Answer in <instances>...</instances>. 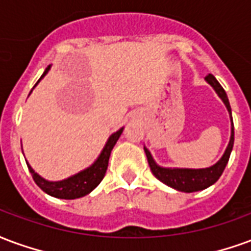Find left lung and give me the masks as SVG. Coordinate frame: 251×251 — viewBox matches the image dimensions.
<instances>
[{
    "label": "left lung",
    "instance_id": "obj_1",
    "mask_svg": "<svg viewBox=\"0 0 251 251\" xmlns=\"http://www.w3.org/2000/svg\"><path fill=\"white\" fill-rule=\"evenodd\" d=\"M204 78L214 88V91L218 93L219 98L222 99V101L225 103L228 113H230V119H231V136H230V142H228L227 148H226L222 158L219 159L214 166L207 168H198V170H194V168H166L160 167V166L155 163L151 152L144 147V152L147 155L148 164H150V168L155 175V178H158L160 182H163L164 184H167L170 187L175 188L178 191H183V193L201 191V190H204V188L210 187L211 184L215 183L219 179V176L222 175L223 170L227 164L230 153H231V150H233L234 146V124L227 95H226L222 85L217 81V78L214 77L213 75H207Z\"/></svg>",
    "mask_w": 251,
    "mask_h": 251
}]
</instances>
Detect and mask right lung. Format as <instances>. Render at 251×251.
<instances>
[{
	"label": "right lung",
	"mask_w": 251,
	"mask_h": 251,
	"mask_svg": "<svg viewBox=\"0 0 251 251\" xmlns=\"http://www.w3.org/2000/svg\"><path fill=\"white\" fill-rule=\"evenodd\" d=\"M50 69V65H48V68L45 69V72L43 73V76L40 77V80L48 73V71ZM38 80V81H40ZM37 81V83H38ZM37 85V84H36ZM34 85V87H36ZM30 95V93H29ZM123 132V128H120L119 131H116L115 133H112L109 139L107 140V143L104 146L103 151L99 155V158L95 160V163L92 166H89L88 168L80 171L76 175H72L69 178L64 179V180H58V182H49L47 179L41 178L32 167L30 164L26 162L28 164V168L30 174H32L34 182L37 184L38 187L43 190L44 193H47L50 197H54V198L60 199H76L81 198V197H85L87 194H89L92 191L93 188H96L99 186V183L103 180L104 175L107 173L108 167V160H109V155H111V151H112L113 146L116 144V142L120 138V135Z\"/></svg>",
	"instance_id": "1"
}]
</instances>
